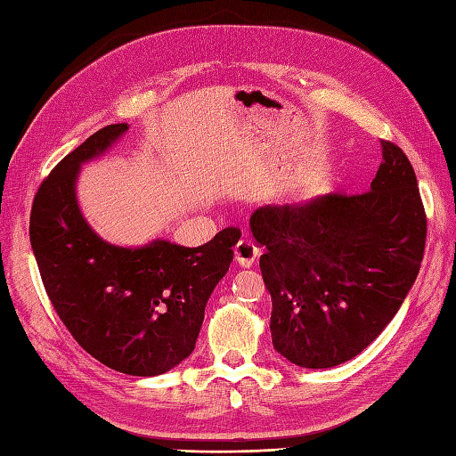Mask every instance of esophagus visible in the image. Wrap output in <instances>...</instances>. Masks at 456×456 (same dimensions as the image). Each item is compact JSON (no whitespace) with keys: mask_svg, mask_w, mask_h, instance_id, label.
<instances>
[{"mask_svg":"<svg viewBox=\"0 0 456 456\" xmlns=\"http://www.w3.org/2000/svg\"><path fill=\"white\" fill-rule=\"evenodd\" d=\"M258 255V248L255 247V243H250L247 239H240L239 243L235 245V263L243 268H250L255 265Z\"/></svg>","mask_w":456,"mask_h":456,"instance_id":"esophagus-1","label":"esophagus"}]
</instances>
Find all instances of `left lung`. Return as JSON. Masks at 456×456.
<instances>
[{
  "mask_svg": "<svg viewBox=\"0 0 456 456\" xmlns=\"http://www.w3.org/2000/svg\"><path fill=\"white\" fill-rule=\"evenodd\" d=\"M276 351L304 368L351 361L384 331L418 278L428 217L403 151L382 141L364 193H327L250 216Z\"/></svg>",
  "mask_w": 456,
  "mask_h": 456,
  "instance_id": "left-lung-1",
  "label": "left lung"
}]
</instances>
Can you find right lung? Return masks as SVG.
<instances>
[{"instance_id":"right-lung-1","label":"right lung","mask_w":456,"mask_h":456,"mask_svg":"<svg viewBox=\"0 0 456 456\" xmlns=\"http://www.w3.org/2000/svg\"><path fill=\"white\" fill-rule=\"evenodd\" d=\"M127 129L108 125L56 164L35 196L28 235L48 299L84 351L118 372L157 376L191 354L240 231L223 229L198 248L164 239L125 248L95 235L76 180Z\"/></svg>"}]
</instances>
